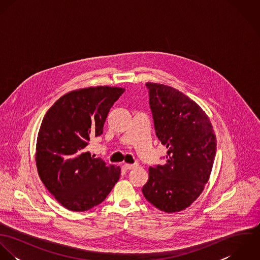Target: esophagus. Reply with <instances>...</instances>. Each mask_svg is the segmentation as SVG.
I'll use <instances>...</instances> for the list:
<instances>
[{
    "instance_id": "34e87169",
    "label": "esophagus",
    "mask_w": 260,
    "mask_h": 260,
    "mask_svg": "<svg viewBox=\"0 0 260 260\" xmlns=\"http://www.w3.org/2000/svg\"><path fill=\"white\" fill-rule=\"evenodd\" d=\"M138 165L137 164H128V163H126L125 165H124V167L127 169V170H131V169H134V168H136Z\"/></svg>"
}]
</instances>
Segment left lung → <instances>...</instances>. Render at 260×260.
Here are the masks:
<instances>
[{"label":"left lung","instance_id":"left-lung-1","mask_svg":"<svg viewBox=\"0 0 260 260\" xmlns=\"http://www.w3.org/2000/svg\"><path fill=\"white\" fill-rule=\"evenodd\" d=\"M156 136L168 149L166 163L149 168L144 197L167 213L190 206L208 182L216 136L205 112L182 92L146 83Z\"/></svg>","mask_w":260,"mask_h":260}]
</instances>
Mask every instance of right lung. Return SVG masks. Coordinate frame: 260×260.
<instances>
[{"instance_id":"add662e5","label":"right lung","mask_w":260,"mask_h":260,"mask_svg":"<svg viewBox=\"0 0 260 260\" xmlns=\"http://www.w3.org/2000/svg\"><path fill=\"white\" fill-rule=\"evenodd\" d=\"M98 86L69 92L47 111L36 145L39 176L56 200L72 211H86L105 200L121 168L107 165L87 151L103 133L113 104L124 93Z\"/></svg>"}]
</instances>
